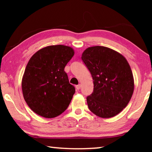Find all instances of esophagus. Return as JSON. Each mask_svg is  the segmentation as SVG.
<instances>
[{"mask_svg":"<svg viewBox=\"0 0 152 152\" xmlns=\"http://www.w3.org/2000/svg\"><path fill=\"white\" fill-rule=\"evenodd\" d=\"M80 88H81V85H80V84H78V85L76 86V90H80Z\"/></svg>","mask_w":152,"mask_h":152,"instance_id":"34e87169","label":"esophagus"}]
</instances>
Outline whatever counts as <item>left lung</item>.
Returning <instances> with one entry per match:
<instances>
[{"label": "left lung", "instance_id": "obj_1", "mask_svg": "<svg viewBox=\"0 0 152 152\" xmlns=\"http://www.w3.org/2000/svg\"><path fill=\"white\" fill-rule=\"evenodd\" d=\"M82 60L93 79V92L86 98L90 110L101 118L116 116L128 104L134 91L129 64L123 55L104 46H93Z\"/></svg>", "mask_w": 152, "mask_h": 152}]
</instances>
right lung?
I'll use <instances>...</instances> for the list:
<instances>
[{"mask_svg": "<svg viewBox=\"0 0 152 152\" xmlns=\"http://www.w3.org/2000/svg\"><path fill=\"white\" fill-rule=\"evenodd\" d=\"M74 55L71 47L56 45L41 49L30 58L21 86L25 102L36 114L54 118L69 106L75 88L64 68Z\"/></svg>", "mask_w": 152, "mask_h": 152, "instance_id": "add662e5", "label": "right lung"}]
</instances>
